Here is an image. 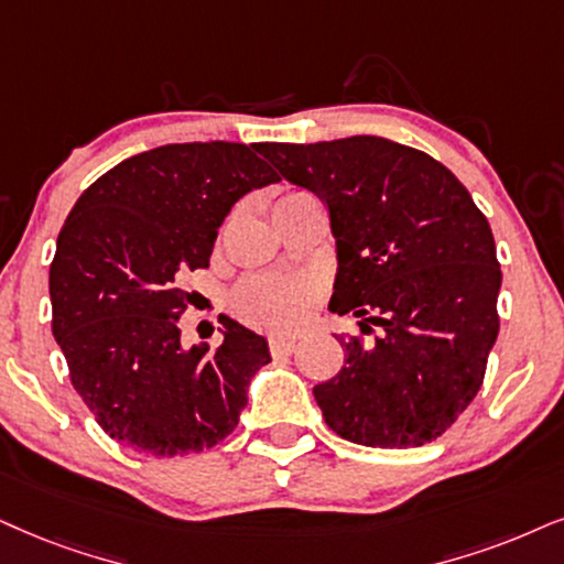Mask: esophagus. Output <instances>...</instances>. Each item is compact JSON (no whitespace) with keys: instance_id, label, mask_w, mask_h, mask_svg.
<instances>
[{"instance_id":"esophagus-1","label":"esophagus","mask_w":564,"mask_h":564,"mask_svg":"<svg viewBox=\"0 0 564 564\" xmlns=\"http://www.w3.org/2000/svg\"><path fill=\"white\" fill-rule=\"evenodd\" d=\"M268 346L273 356H289L296 348V338H270Z\"/></svg>"}]
</instances>
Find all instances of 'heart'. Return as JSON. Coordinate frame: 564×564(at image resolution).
<instances>
[{"instance_id":"b5f03b06","label":"heart","mask_w":564,"mask_h":564,"mask_svg":"<svg viewBox=\"0 0 564 564\" xmlns=\"http://www.w3.org/2000/svg\"><path fill=\"white\" fill-rule=\"evenodd\" d=\"M304 195L294 192L281 199ZM323 294V281L317 275H283L262 273L245 278L234 291V310L249 325L265 330H291L302 323L306 310Z\"/></svg>"}]
</instances>
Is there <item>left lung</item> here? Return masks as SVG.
<instances>
[{"instance_id": "obj_1", "label": "left lung", "mask_w": 564, "mask_h": 564, "mask_svg": "<svg viewBox=\"0 0 564 564\" xmlns=\"http://www.w3.org/2000/svg\"><path fill=\"white\" fill-rule=\"evenodd\" d=\"M258 153L330 213V310L380 330L338 338L344 367L315 384L325 424L367 447L437 440L479 393L500 333L489 220L451 169L401 142L356 134Z\"/></svg>"}]
</instances>
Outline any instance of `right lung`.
I'll use <instances>...</instances> for the list:
<instances>
[{
    "label": "right lung",
    "instance_id": "1",
    "mask_svg": "<svg viewBox=\"0 0 564 564\" xmlns=\"http://www.w3.org/2000/svg\"><path fill=\"white\" fill-rule=\"evenodd\" d=\"M278 182L258 145L182 142L132 155L83 192L48 270L52 333L101 430L174 458L237 430L265 338L224 317V344L182 346V278L208 268L218 226Z\"/></svg>",
    "mask_w": 564,
    "mask_h": 564
}]
</instances>
